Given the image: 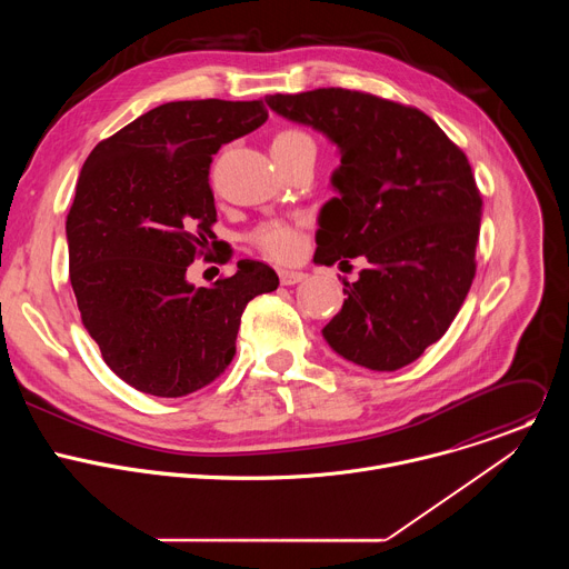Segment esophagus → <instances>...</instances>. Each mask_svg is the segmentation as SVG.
I'll return each instance as SVG.
<instances>
[{"mask_svg":"<svg viewBox=\"0 0 569 569\" xmlns=\"http://www.w3.org/2000/svg\"><path fill=\"white\" fill-rule=\"evenodd\" d=\"M306 274L303 272H297V270H279V281L281 286H295L299 281H303Z\"/></svg>","mask_w":569,"mask_h":569,"instance_id":"obj_1","label":"esophagus"}]
</instances>
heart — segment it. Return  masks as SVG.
<instances>
[{
    "instance_id": "obj_1",
    "label": "heart",
    "mask_w": 569,
    "mask_h": 569,
    "mask_svg": "<svg viewBox=\"0 0 569 569\" xmlns=\"http://www.w3.org/2000/svg\"><path fill=\"white\" fill-rule=\"evenodd\" d=\"M301 143H312V141L299 130H283L274 137L272 150H288V148H295ZM252 242L266 257H270L274 261H283V263L297 261L306 248V238H303L301 227L297 222H288V220L261 222L252 231Z\"/></svg>"
}]
</instances>
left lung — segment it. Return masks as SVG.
<instances>
[{
    "mask_svg": "<svg viewBox=\"0 0 569 569\" xmlns=\"http://www.w3.org/2000/svg\"><path fill=\"white\" fill-rule=\"evenodd\" d=\"M266 103L340 150L338 193L317 216V266L351 268L342 310L321 329L345 360L396 371L435 345L472 277L481 198L466 154L421 110L342 88L274 94Z\"/></svg>",
    "mask_w": 569,
    "mask_h": 569,
    "instance_id": "1",
    "label": "left lung"
}]
</instances>
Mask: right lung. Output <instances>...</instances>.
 I'll use <instances>...</instances> for the list:
<instances>
[{"mask_svg":"<svg viewBox=\"0 0 569 569\" xmlns=\"http://www.w3.org/2000/svg\"><path fill=\"white\" fill-rule=\"evenodd\" d=\"M266 119L263 101L164 103L101 141L80 169L67 216L69 281L106 365L143 393L180 398L216 380L248 301L279 286L270 266L250 259L209 288L187 281L193 259L218 248L211 159Z\"/></svg>","mask_w":569,"mask_h":569,"instance_id":"right-lung-1","label":"right lung"}]
</instances>
